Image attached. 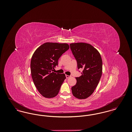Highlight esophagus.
Wrapping results in <instances>:
<instances>
[{"instance_id":"obj_1","label":"esophagus","mask_w":132,"mask_h":132,"mask_svg":"<svg viewBox=\"0 0 132 132\" xmlns=\"http://www.w3.org/2000/svg\"><path fill=\"white\" fill-rule=\"evenodd\" d=\"M71 77V76L66 75V77L67 79H68L69 78H70Z\"/></svg>"}]
</instances>
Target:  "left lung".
<instances>
[{
  "label": "left lung",
  "instance_id": "left-lung-1",
  "mask_svg": "<svg viewBox=\"0 0 132 132\" xmlns=\"http://www.w3.org/2000/svg\"><path fill=\"white\" fill-rule=\"evenodd\" d=\"M70 46L78 69H82V75L76 77L77 83L71 88L72 92L76 98L85 99L94 93L100 81L102 59L98 51L90 44L79 43L71 44Z\"/></svg>",
  "mask_w": 132,
  "mask_h": 132
}]
</instances>
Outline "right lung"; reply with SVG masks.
I'll use <instances>...</instances> for the list:
<instances>
[{
    "instance_id": "right-lung-1",
    "label": "right lung",
    "mask_w": 132,
    "mask_h": 132,
    "mask_svg": "<svg viewBox=\"0 0 132 132\" xmlns=\"http://www.w3.org/2000/svg\"><path fill=\"white\" fill-rule=\"evenodd\" d=\"M69 48L67 44L46 43L37 48L32 56V79L39 93L46 98L56 96L66 79L64 74L52 71L58 65L59 58Z\"/></svg>"
}]
</instances>
